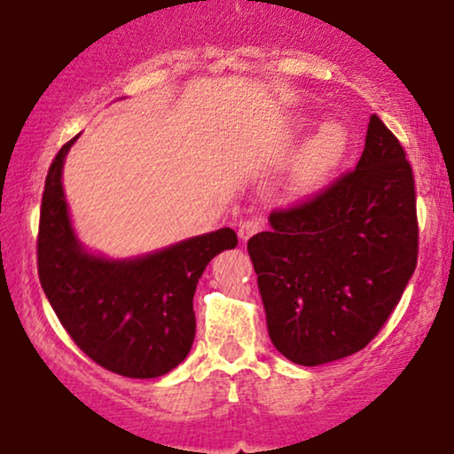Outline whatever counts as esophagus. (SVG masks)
<instances>
[{
  "instance_id": "obj_1",
  "label": "esophagus",
  "mask_w": 454,
  "mask_h": 454,
  "mask_svg": "<svg viewBox=\"0 0 454 454\" xmlns=\"http://www.w3.org/2000/svg\"><path fill=\"white\" fill-rule=\"evenodd\" d=\"M262 231V223H260V220H245L241 226H239V237L243 239V241H247L249 237H254V234Z\"/></svg>"
}]
</instances>
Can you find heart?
Wrapping results in <instances>:
<instances>
[{
	"instance_id": "heart-1",
	"label": "heart",
	"mask_w": 454,
	"mask_h": 454,
	"mask_svg": "<svg viewBox=\"0 0 454 454\" xmlns=\"http://www.w3.org/2000/svg\"><path fill=\"white\" fill-rule=\"evenodd\" d=\"M350 143V132L341 121H328L301 151L293 170V187L299 194L325 184L333 170L341 164Z\"/></svg>"
}]
</instances>
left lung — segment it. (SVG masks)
Here are the masks:
<instances>
[{"instance_id": "obj_1", "label": "left lung", "mask_w": 454, "mask_h": 454, "mask_svg": "<svg viewBox=\"0 0 454 454\" xmlns=\"http://www.w3.org/2000/svg\"><path fill=\"white\" fill-rule=\"evenodd\" d=\"M269 222L247 252L273 346L305 367L363 350L419 260L414 175L397 137L372 114L356 168Z\"/></svg>"}]
</instances>
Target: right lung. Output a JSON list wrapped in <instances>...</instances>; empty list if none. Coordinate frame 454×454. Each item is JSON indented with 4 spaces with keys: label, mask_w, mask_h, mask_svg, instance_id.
Listing matches in <instances>:
<instances>
[{
    "label": "right lung",
    "mask_w": 454,
    "mask_h": 454,
    "mask_svg": "<svg viewBox=\"0 0 454 454\" xmlns=\"http://www.w3.org/2000/svg\"><path fill=\"white\" fill-rule=\"evenodd\" d=\"M67 140L44 181L38 228V278L72 341L93 363L126 378L173 372L196 335L194 293L202 270L237 247L231 228L192 237L134 260H106L82 249L61 185Z\"/></svg>",
    "instance_id": "obj_1"
}]
</instances>
